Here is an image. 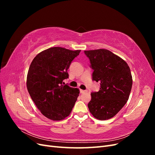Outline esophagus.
Instances as JSON below:
<instances>
[{
    "label": "esophagus",
    "instance_id": "34e87169",
    "mask_svg": "<svg viewBox=\"0 0 155 155\" xmlns=\"http://www.w3.org/2000/svg\"><path fill=\"white\" fill-rule=\"evenodd\" d=\"M87 91H84V90H81V89H80V93L81 94H83L84 92H87Z\"/></svg>",
    "mask_w": 155,
    "mask_h": 155
}]
</instances>
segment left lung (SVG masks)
Segmentation results:
<instances>
[{
	"label": "left lung",
	"instance_id": "1",
	"mask_svg": "<svg viewBox=\"0 0 155 155\" xmlns=\"http://www.w3.org/2000/svg\"><path fill=\"white\" fill-rule=\"evenodd\" d=\"M93 69L92 80L100 83L98 92L91 93L88 109L94 118L114 117L127 101L133 85L130 70L124 59L105 49L84 51Z\"/></svg>",
	"mask_w": 155,
	"mask_h": 155
}]
</instances>
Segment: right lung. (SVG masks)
Returning a JSON list of instances; mask_svg holds the SVG:
<instances>
[{
  "mask_svg": "<svg viewBox=\"0 0 155 155\" xmlns=\"http://www.w3.org/2000/svg\"><path fill=\"white\" fill-rule=\"evenodd\" d=\"M81 50L52 47L37 54L30 66L26 86L32 100L48 119L59 121L68 116L79 94L77 88L63 85L67 70Z\"/></svg>",
  "mask_w": 155,
  "mask_h": 155,
  "instance_id": "obj_1",
  "label": "right lung"
}]
</instances>
